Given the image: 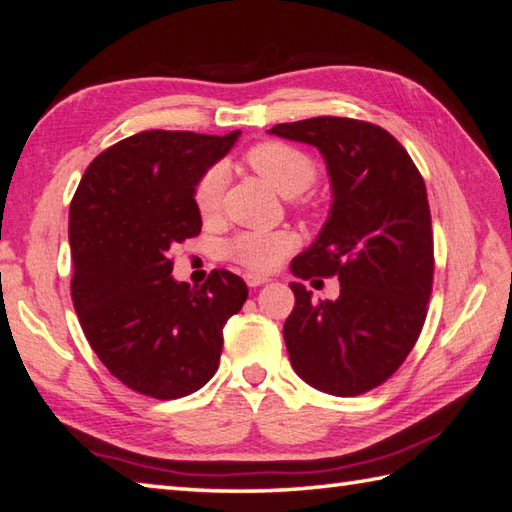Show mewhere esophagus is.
<instances>
[{
  "label": "esophagus",
  "mask_w": 512,
  "mask_h": 512,
  "mask_svg": "<svg viewBox=\"0 0 512 512\" xmlns=\"http://www.w3.org/2000/svg\"><path fill=\"white\" fill-rule=\"evenodd\" d=\"M246 284L250 286V288H257V286H264V284H268V277H262V275H255V273H248L246 277Z\"/></svg>",
  "instance_id": "obj_1"
}]
</instances>
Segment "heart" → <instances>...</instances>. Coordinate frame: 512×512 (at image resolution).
Listing matches in <instances>:
<instances>
[{
	"mask_svg": "<svg viewBox=\"0 0 512 512\" xmlns=\"http://www.w3.org/2000/svg\"><path fill=\"white\" fill-rule=\"evenodd\" d=\"M246 162L259 178L266 180L284 198H297L317 180V165H314V160L306 151L286 143H277V140H268V143L250 147L246 151ZM222 193L224 171L217 165L209 167L193 189L195 209H198L204 220H211L220 211ZM292 246H295V242H292L288 233L246 231L235 235L226 244V257L231 262L255 270V273H268L288 255Z\"/></svg>",
	"mask_w": 512,
	"mask_h": 512,
	"instance_id": "b5f03b06",
	"label": "heart"
}]
</instances>
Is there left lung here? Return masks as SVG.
<instances>
[{
    "label": "left lung",
    "mask_w": 512,
    "mask_h": 512,
    "mask_svg": "<svg viewBox=\"0 0 512 512\" xmlns=\"http://www.w3.org/2000/svg\"><path fill=\"white\" fill-rule=\"evenodd\" d=\"M268 134L317 147L332 184L328 222L290 270L339 277L341 297L312 301L306 286L290 284L292 369L325 394H365L405 363L427 319L433 233L424 180L407 149L372 123L317 116Z\"/></svg>",
    "instance_id": "left-lung-1"
}]
</instances>
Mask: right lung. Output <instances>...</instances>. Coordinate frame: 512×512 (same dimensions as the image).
Here are the masks:
<instances>
[{
	"mask_svg": "<svg viewBox=\"0 0 512 512\" xmlns=\"http://www.w3.org/2000/svg\"><path fill=\"white\" fill-rule=\"evenodd\" d=\"M237 138L134 134L90 162L72 198L74 310L101 363L138 394L173 400L209 383L224 323L248 297L242 277L224 268L200 288L176 281L169 257L200 233L193 189Z\"/></svg>",
	"mask_w": 512,
	"mask_h": 512,
	"instance_id": "obj_1",
	"label": "right lung"
}]
</instances>
